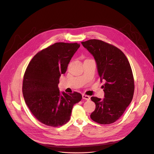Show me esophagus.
I'll list each match as a JSON object with an SVG mask.
<instances>
[{
  "label": "esophagus",
  "instance_id": "34e87169",
  "mask_svg": "<svg viewBox=\"0 0 154 154\" xmlns=\"http://www.w3.org/2000/svg\"><path fill=\"white\" fill-rule=\"evenodd\" d=\"M82 98H83V99H85L86 100H89L90 99V96L87 95H84V94L82 95Z\"/></svg>",
  "mask_w": 154,
  "mask_h": 154
}]
</instances>
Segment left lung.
<instances>
[{
	"instance_id": "1",
	"label": "left lung",
	"mask_w": 154,
	"mask_h": 154,
	"mask_svg": "<svg viewBox=\"0 0 154 154\" xmlns=\"http://www.w3.org/2000/svg\"><path fill=\"white\" fill-rule=\"evenodd\" d=\"M94 56L103 85L105 98L91 97L96 108L91 119L101 125L113 123L131 103L134 91V80L129 60L117 47L99 39L82 42Z\"/></svg>"
}]
</instances>
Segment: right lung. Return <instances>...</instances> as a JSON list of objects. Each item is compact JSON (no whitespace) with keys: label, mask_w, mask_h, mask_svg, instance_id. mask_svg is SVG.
<instances>
[{"label":"right lung","mask_w":154,"mask_h":154,"mask_svg":"<svg viewBox=\"0 0 154 154\" xmlns=\"http://www.w3.org/2000/svg\"><path fill=\"white\" fill-rule=\"evenodd\" d=\"M80 47L77 43H56L42 49L28 64L23 75L22 92L33 115L42 123L61 126L70 120L74 104L82 95L60 92L58 84L71 58Z\"/></svg>","instance_id":"1"}]
</instances>
